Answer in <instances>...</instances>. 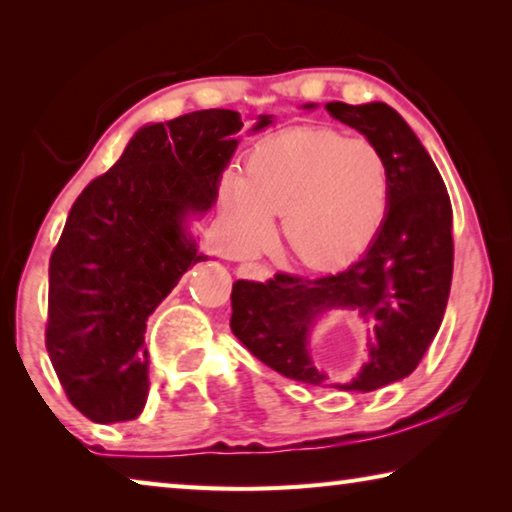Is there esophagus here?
<instances>
[{
	"mask_svg": "<svg viewBox=\"0 0 512 512\" xmlns=\"http://www.w3.org/2000/svg\"><path fill=\"white\" fill-rule=\"evenodd\" d=\"M237 275L239 277H246V280H259L264 282L271 277V271L264 264H255V262H246V264H239L237 268Z\"/></svg>",
	"mask_w": 512,
	"mask_h": 512,
	"instance_id": "obj_1",
	"label": "esophagus"
}]
</instances>
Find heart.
<instances>
[{"label":"heart","mask_w":512,"mask_h":512,"mask_svg":"<svg viewBox=\"0 0 512 512\" xmlns=\"http://www.w3.org/2000/svg\"><path fill=\"white\" fill-rule=\"evenodd\" d=\"M391 201V167L368 137L296 128L257 144L246 173L223 180V210L239 250L262 248L275 212L293 257L311 268L341 266L377 235Z\"/></svg>","instance_id":"heart-1"}]
</instances>
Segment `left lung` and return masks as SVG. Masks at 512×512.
I'll return each mask as SVG.
<instances>
[{"mask_svg": "<svg viewBox=\"0 0 512 512\" xmlns=\"http://www.w3.org/2000/svg\"><path fill=\"white\" fill-rule=\"evenodd\" d=\"M325 110L384 151L391 167L384 221L359 262L341 273L237 280L230 327L268 368L302 384L327 386L310 361V329L329 310H354L373 325L371 359L354 380L329 386L370 393L409 377L443 323L454 271L452 203L431 155L391 106L332 101Z\"/></svg>", "mask_w": 512, "mask_h": 512, "instance_id": "obj_1", "label": "left lung"}]
</instances>
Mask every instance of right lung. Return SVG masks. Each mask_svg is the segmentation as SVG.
<instances>
[{"instance_id": "1", "label": "right lung", "mask_w": 512, "mask_h": 512, "mask_svg": "<svg viewBox=\"0 0 512 512\" xmlns=\"http://www.w3.org/2000/svg\"><path fill=\"white\" fill-rule=\"evenodd\" d=\"M271 121L259 115L253 131ZM241 126L223 108L142 126L69 210L49 259L45 343L67 400L92 422L142 413L146 320L187 268L210 259L189 219L214 205Z\"/></svg>"}]
</instances>
